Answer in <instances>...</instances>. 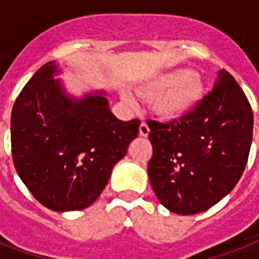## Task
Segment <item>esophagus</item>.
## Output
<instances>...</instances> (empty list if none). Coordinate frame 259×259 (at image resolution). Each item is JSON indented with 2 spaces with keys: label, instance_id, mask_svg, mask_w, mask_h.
<instances>
[{
  "label": "esophagus",
  "instance_id": "obj_1",
  "mask_svg": "<svg viewBox=\"0 0 259 259\" xmlns=\"http://www.w3.org/2000/svg\"><path fill=\"white\" fill-rule=\"evenodd\" d=\"M149 126L146 125L145 122H142L141 125H140V136L141 137H148L149 136Z\"/></svg>",
  "mask_w": 259,
  "mask_h": 259
}]
</instances>
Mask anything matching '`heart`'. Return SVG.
I'll return each mask as SVG.
<instances>
[{"label":"heart","mask_w":259,"mask_h":259,"mask_svg":"<svg viewBox=\"0 0 259 259\" xmlns=\"http://www.w3.org/2000/svg\"><path fill=\"white\" fill-rule=\"evenodd\" d=\"M144 101H152L156 117L162 122H179L196 111L205 97L204 80L189 68H175L146 79L136 87ZM130 106L137 102L129 93L122 94Z\"/></svg>","instance_id":"b5f03b06"}]
</instances>
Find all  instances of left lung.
<instances>
[{"label": "left lung", "instance_id": "1", "mask_svg": "<svg viewBox=\"0 0 259 259\" xmlns=\"http://www.w3.org/2000/svg\"><path fill=\"white\" fill-rule=\"evenodd\" d=\"M153 156L148 173L156 196L179 215L203 212L241 179L253 141V111L226 70L212 91L183 121H149Z\"/></svg>", "mask_w": 259, "mask_h": 259}]
</instances>
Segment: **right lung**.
I'll list each match as a JSON object with an SVG mask.
<instances>
[{"label":"right lung","instance_id":"1","mask_svg":"<svg viewBox=\"0 0 259 259\" xmlns=\"http://www.w3.org/2000/svg\"><path fill=\"white\" fill-rule=\"evenodd\" d=\"M60 74L58 63L48 62L26 83L12 110L10 141L26 188L44 207L66 212L99 197L140 121L118 119L103 90L71 95Z\"/></svg>","mask_w":259,"mask_h":259}]
</instances>
